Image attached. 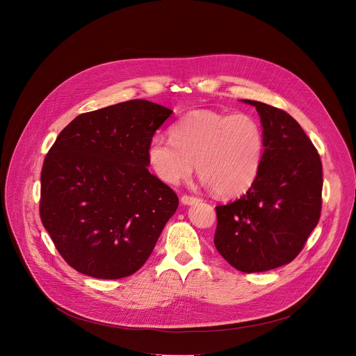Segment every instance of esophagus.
Wrapping results in <instances>:
<instances>
[{
  "label": "esophagus",
  "instance_id": "1",
  "mask_svg": "<svg viewBox=\"0 0 356 356\" xmlns=\"http://www.w3.org/2000/svg\"><path fill=\"white\" fill-rule=\"evenodd\" d=\"M180 201H181V204H183V205H195V204H198L201 200H200V198H197V197L183 195V197L180 198Z\"/></svg>",
  "mask_w": 356,
  "mask_h": 356
}]
</instances>
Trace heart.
<instances>
[{"label":"heart","instance_id":"heart-1","mask_svg":"<svg viewBox=\"0 0 356 356\" xmlns=\"http://www.w3.org/2000/svg\"><path fill=\"white\" fill-rule=\"evenodd\" d=\"M264 156V133L250 115L197 109L170 129V140L152 138L147 162L165 184L176 186L194 172L215 194L233 198L257 181Z\"/></svg>","mask_w":356,"mask_h":356}]
</instances>
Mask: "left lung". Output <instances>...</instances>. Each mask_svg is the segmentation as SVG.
Wrapping results in <instances>:
<instances>
[{"label":"left lung","instance_id":"8db88e82","mask_svg":"<svg viewBox=\"0 0 356 356\" xmlns=\"http://www.w3.org/2000/svg\"><path fill=\"white\" fill-rule=\"evenodd\" d=\"M257 108L264 133L262 165L240 200L216 207L215 247L237 270L266 272L290 264L316 227L322 209V162L312 141L287 112Z\"/></svg>","mask_w":356,"mask_h":356}]
</instances>
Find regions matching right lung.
Listing matches in <instances>:
<instances>
[{
	"label": "right lung",
	"mask_w": 356,
	"mask_h": 356,
	"mask_svg": "<svg viewBox=\"0 0 356 356\" xmlns=\"http://www.w3.org/2000/svg\"><path fill=\"white\" fill-rule=\"evenodd\" d=\"M173 113L147 99L74 118L41 170L40 216L77 272L122 279L149 258L179 198L148 172L147 147Z\"/></svg>",
	"instance_id": "obj_1"
}]
</instances>
